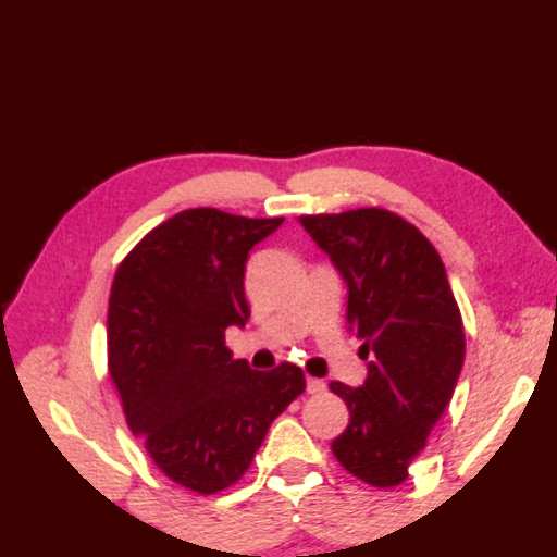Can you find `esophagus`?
<instances>
[{"instance_id": "1", "label": "esophagus", "mask_w": 557, "mask_h": 557, "mask_svg": "<svg viewBox=\"0 0 557 557\" xmlns=\"http://www.w3.org/2000/svg\"><path fill=\"white\" fill-rule=\"evenodd\" d=\"M307 391H309L311 396H319V394H323V391H325V381L309 376V379H307Z\"/></svg>"}]
</instances>
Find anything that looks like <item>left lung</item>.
Returning <instances> with one entry per match:
<instances>
[{"instance_id": "obj_1", "label": "left lung", "mask_w": 557, "mask_h": 557, "mask_svg": "<svg viewBox=\"0 0 557 557\" xmlns=\"http://www.w3.org/2000/svg\"><path fill=\"white\" fill-rule=\"evenodd\" d=\"M299 222L347 282V325L369 357L364 386L331 381L350 410L331 449L359 481L396 487L459 381L466 355L459 304L437 248L396 212L362 207Z\"/></svg>"}]
</instances>
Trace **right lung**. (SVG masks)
I'll use <instances>...</instances> for the list:
<instances>
[{"instance_id":"right-lung-1","label":"right lung","mask_w":557,"mask_h":557,"mask_svg":"<svg viewBox=\"0 0 557 557\" xmlns=\"http://www.w3.org/2000/svg\"><path fill=\"white\" fill-rule=\"evenodd\" d=\"M285 222L214 207L173 214L117 265L108 299V372L151 461L214 495L242 478L268 428L307 381L297 364L253 372L224 343L248 321V250Z\"/></svg>"}]
</instances>
